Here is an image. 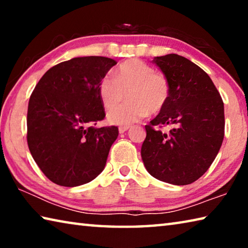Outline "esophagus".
Wrapping results in <instances>:
<instances>
[{
  "mask_svg": "<svg viewBox=\"0 0 248 248\" xmlns=\"http://www.w3.org/2000/svg\"><path fill=\"white\" fill-rule=\"evenodd\" d=\"M129 129H130L129 125H121V127H119V132L120 133H124V132L127 131V130H129Z\"/></svg>",
  "mask_w": 248,
  "mask_h": 248,
  "instance_id": "esophagus-1",
  "label": "esophagus"
}]
</instances>
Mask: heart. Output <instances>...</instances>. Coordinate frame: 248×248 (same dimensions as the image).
I'll use <instances>...</instances> for the list:
<instances>
[{
  "mask_svg": "<svg viewBox=\"0 0 248 248\" xmlns=\"http://www.w3.org/2000/svg\"><path fill=\"white\" fill-rule=\"evenodd\" d=\"M128 93L129 102L114 106ZM170 84L164 74L155 72L150 64L130 59L114 71V77L107 74L98 83V95L103 106L111 109L107 119L110 124L129 125L138 123L150 114H158L169 103Z\"/></svg>",
  "mask_w": 248,
  "mask_h": 248,
  "instance_id": "obj_1",
  "label": "heart"
}]
</instances>
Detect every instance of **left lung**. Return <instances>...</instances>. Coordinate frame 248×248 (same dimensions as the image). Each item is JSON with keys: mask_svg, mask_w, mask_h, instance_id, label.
I'll list each match as a JSON object with an SVG mask.
<instances>
[{"mask_svg": "<svg viewBox=\"0 0 248 248\" xmlns=\"http://www.w3.org/2000/svg\"><path fill=\"white\" fill-rule=\"evenodd\" d=\"M169 78L170 94L165 108L145 125L141 156L149 173L171 185L200 178L219 153L224 138V105L212 79L188 59L170 53L155 57ZM173 124L169 134L155 125Z\"/></svg>", "mask_w": 248, "mask_h": 248, "instance_id": "8db88e82", "label": "left lung"}]
</instances>
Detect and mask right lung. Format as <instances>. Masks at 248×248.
I'll return each instance as SVG.
<instances>
[{
	"instance_id": "add662e5",
	"label": "right lung",
	"mask_w": 248,
	"mask_h": 248,
	"mask_svg": "<svg viewBox=\"0 0 248 248\" xmlns=\"http://www.w3.org/2000/svg\"><path fill=\"white\" fill-rule=\"evenodd\" d=\"M114 59L81 57L52 66L29 98L27 143L32 158L52 183L77 187L102 173L118 128L89 124L105 118L98 83Z\"/></svg>"
}]
</instances>
